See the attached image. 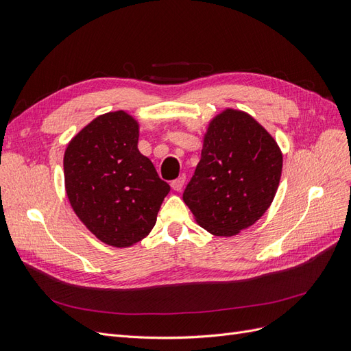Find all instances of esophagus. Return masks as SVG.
I'll return each mask as SVG.
<instances>
[{"instance_id":"obj_1","label":"esophagus","mask_w":351,"mask_h":351,"mask_svg":"<svg viewBox=\"0 0 351 351\" xmlns=\"http://www.w3.org/2000/svg\"><path fill=\"white\" fill-rule=\"evenodd\" d=\"M184 182H186V177L184 176H180L178 178H176V180H173V182H171V189L176 190V192H178V190L183 189Z\"/></svg>"}]
</instances>
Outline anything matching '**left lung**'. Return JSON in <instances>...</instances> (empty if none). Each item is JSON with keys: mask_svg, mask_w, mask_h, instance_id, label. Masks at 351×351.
Returning <instances> with one entry per match:
<instances>
[{"mask_svg": "<svg viewBox=\"0 0 351 351\" xmlns=\"http://www.w3.org/2000/svg\"><path fill=\"white\" fill-rule=\"evenodd\" d=\"M281 171L282 152L272 134L246 111L226 108L208 123L184 204L210 234L237 236L268 210Z\"/></svg>", "mask_w": 351, "mask_h": 351, "instance_id": "left-lung-1", "label": "left lung"}]
</instances>
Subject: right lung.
<instances>
[{"instance_id": "right-lung-1", "label": "right lung", "mask_w": 351, "mask_h": 351, "mask_svg": "<svg viewBox=\"0 0 351 351\" xmlns=\"http://www.w3.org/2000/svg\"><path fill=\"white\" fill-rule=\"evenodd\" d=\"M137 142L139 121L119 110L84 125L64 152V186L74 214L98 240L119 249L149 234L169 193Z\"/></svg>"}]
</instances>
